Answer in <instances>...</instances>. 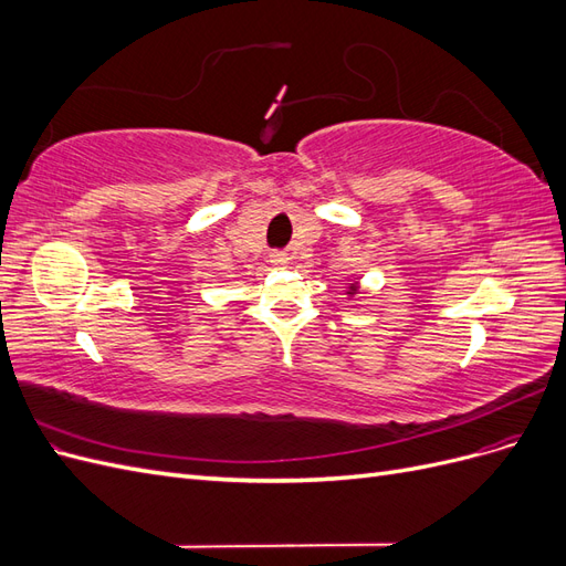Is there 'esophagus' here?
I'll list each match as a JSON object with an SVG mask.
<instances>
[{
	"instance_id": "1",
	"label": "esophagus",
	"mask_w": 566,
	"mask_h": 566,
	"mask_svg": "<svg viewBox=\"0 0 566 566\" xmlns=\"http://www.w3.org/2000/svg\"><path fill=\"white\" fill-rule=\"evenodd\" d=\"M271 264L283 269V266H287V264H290V256H287L285 252H273V254H271Z\"/></svg>"
}]
</instances>
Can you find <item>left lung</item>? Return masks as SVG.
I'll use <instances>...</instances> for the list:
<instances>
[{"instance_id":"left-lung-1","label":"left lung","mask_w":566,"mask_h":566,"mask_svg":"<svg viewBox=\"0 0 566 566\" xmlns=\"http://www.w3.org/2000/svg\"><path fill=\"white\" fill-rule=\"evenodd\" d=\"M358 287H361V283L358 281H354V283H349V287H347V297L352 300V297H356L358 295Z\"/></svg>"}]
</instances>
